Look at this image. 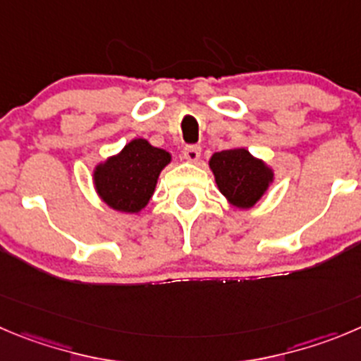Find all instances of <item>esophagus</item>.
<instances>
[{
    "label": "esophagus",
    "mask_w": 361,
    "mask_h": 361,
    "mask_svg": "<svg viewBox=\"0 0 361 361\" xmlns=\"http://www.w3.org/2000/svg\"><path fill=\"white\" fill-rule=\"evenodd\" d=\"M200 157H201V147L200 146H187L183 149V158L187 161H192V164H194V161L200 160Z\"/></svg>",
    "instance_id": "obj_1"
}]
</instances>
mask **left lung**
<instances>
[{
    "label": "left lung",
    "mask_w": 361,
    "mask_h": 361,
    "mask_svg": "<svg viewBox=\"0 0 361 361\" xmlns=\"http://www.w3.org/2000/svg\"><path fill=\"white\" fill-rule=\"evenodd\" d=\"M210 169L222 196L237 208L255 207L274 180L271 167L244 147L214 153Z\"/></svg>",
    "instance_id": "obj_1"
}]
</instances>
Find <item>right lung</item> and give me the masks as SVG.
<instances>
[{
	"label": "right lung",
	"mask_w": 361,
	"mask_h": 361,
	"mask_svg": "<svg viewBox=\"0 0 361 361\" xmlns=\"http://www.w3.org/2000/svg\"><path fill=\"white\" fill-rule=\"evenodd\" d=\"M171 161L165 149L146 139H133L119 154L94 169V185L101 200L124 214H139L153 196L161 169Z\"/></svg>",
	"instance_id": "right-lung-1"
}]
</instances>
